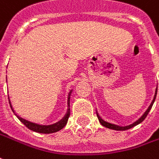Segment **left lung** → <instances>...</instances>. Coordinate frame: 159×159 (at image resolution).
<instances>
[{"instance_id":"left-lung-1","label":"left lung","mask_w":159,"mask_h":159,"mask_svg":"<svg viewBox=\"0 0 159 159\" xmlns=\"http://www.w3.org/2000/svg\"><path fill=\"white\" fill-rule=\"evenodd\" d=\"M157 88L156 89V91H155V95H154V98H153L152 102V103H151V105L149 106V107L147 108V110L145 111V113H144V114H143L141 117L138 120H136V121L134 122V123L131 124V125H129V126H117V125H114V124H111V123H109V122L105 121L104 120H102V119L100 117V115L98 114V113L96 112V114H97V117H98L99 121H100V123H101V124H102L103 126H105V127H107V128H109V129H113V130H116V131H125V130L130 129V128H132V127H134V126H137V125H139V123H141V122L143 121V120H144L145 118H146L147 114H148V113H149L150 110H151V108H152V107L153 103H154V102H155V99H156V96H157Z\"/></svg>"}]
</instances>
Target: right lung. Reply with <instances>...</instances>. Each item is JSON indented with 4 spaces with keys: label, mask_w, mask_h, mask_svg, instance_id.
<instances>
[{
    "label": "right lung",
    "mask_w": 159,
    "mask_h": 159,
    "mask_svg": "<svg viewBox=\"0 0 159 159\" xmlns=\"http://www.w3.org/2000/svg\"><path fill=\"white\" fill-rule=\"evenodd\" d=\"M72 90H70V92L69 93L68 96V109H67V113L65 114L64 117L62 120H60L59 121H57V123H54V124H52V125H40V124H37V123H34V122L29 121L25 119H23L21 117H20L19 115L15 114V112L13 109L12 107V105H11V102H9L10 107L12 108V110L14 113V114L17 116V118L20 120V121L25 125L27 128H29L30 130H32L33 132H37V133H40V134H52V133H56L59 130L63 129L65 125L67 124V121H68V119L70 117V94H71ZM9 99V97H8Z\"/></svg>",
    "instance_id": "right-lung-1"
}]
</instances>
